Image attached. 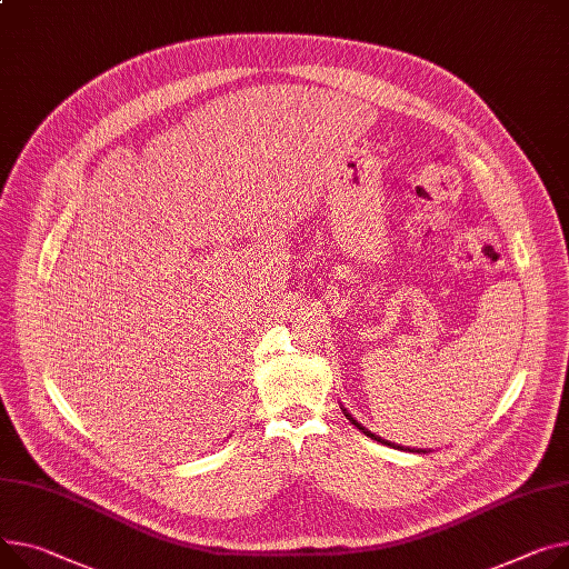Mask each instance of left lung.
Instances as JSON below:
<instances>
[{"label": "left lung", "mask_w": 569, "mask_h": 569, "mask_svg": "<svg viewBox=\"0 0 569 569\" xmlns=\"http://www.w3.org/2000/svg\"><path fill=\"white\" fill-rule=\"evenodd\" d=\"M340 409H343V407H340ZM343 413H346V419L355 426V428H359L366 437H370V439H375L377 443H385V446H391V448H400V450H409V452H426V450H411V448H405V446H398V443H391V441H387V439H382V437H377V435H372L370 430H366L357 419H355V416L348 411V409H343Z\"/></svg>", "instance_id": "left-lung-1"}]
</instances>
